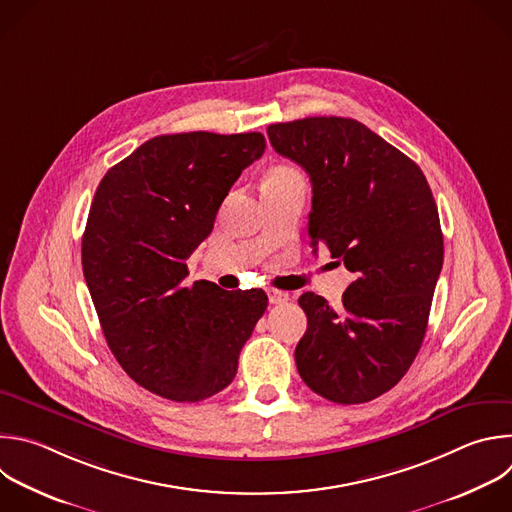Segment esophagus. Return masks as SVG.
Listing matches in <instances>:
<instances>
[{"label":"esophagus","mask_w":512,"mask_h":512,"mask_svg":"<svg viewBox=\"0 0 512 512\" xmlns=\"http://www.w3.org/2000/svg\"><path fill=\"white\" fill-rule=\"evenodd\" d=\"M267 297H269V303H285V301H289V293L279 291V289H267Z\"/></svg>","instance_id":"34e87169"}]
</instances>
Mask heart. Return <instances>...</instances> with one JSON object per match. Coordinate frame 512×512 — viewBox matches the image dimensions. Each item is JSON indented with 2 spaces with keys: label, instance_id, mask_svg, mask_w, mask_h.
<instances>
[{
  "label": "heart",
  "instance_id": "heart-1",
  "mask_svg": "<svg viewBox=\"0 0 512 512\" xmlns=\"http://www.w3.org/2000/svg\"><path fill=\"white\" fill-rule=\"evenodd\" d=\"M267 177H299V173L289 166H275L269 170Z\"/></svg>",
  "mask_w": 512,
  "mask_h": 512
}]
</instances>
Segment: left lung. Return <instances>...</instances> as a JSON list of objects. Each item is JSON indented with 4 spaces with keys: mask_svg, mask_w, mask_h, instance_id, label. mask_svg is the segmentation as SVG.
<instances>
[{
    "mask_svg": "<svg viewBox=\"0 0 512 512\" xmlns=\"http://www.w3.org/2000/svg\"><path fill=\"white\" fill-rule=\"evenodd\" d=\"M271 146L311 181L309 237L354 273L333 311L299 297L307 331L301 380L335 404H364L412 366L444 261L438 207L420 166L358 120L311 116L267 128Z\"/></svg>",
    "mask_w": 512,
    "mask_h": 512,
    "instance_id": "obj_1",
    "label": "left lung"
}]
</instances>
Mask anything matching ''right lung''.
<instances>
[{"label": "right lung", "mask_w": 512, "mask_h": 512, "mask_svg": "<svg viewBox=\"0 0 512 512\" xmlns=\"http://www.w3.org/2000/svg\"><path fill=\"white\" fill-rule=\"evenodd\" d=\"M261 132L162 134L100 181L82 237V271L122 370L148 392L201 402L225 390L267 309L263 289L185 285L187 259L211 235Z\"/></svg>", "instance_id": "1"}]
</instances>
